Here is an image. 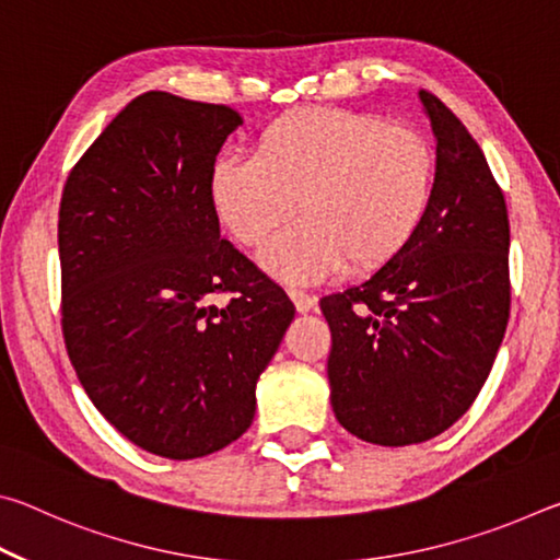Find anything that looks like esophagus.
<instances>
[{
  "label": "esophagus",
  "instance_id": "esophagus-1",
  "mask_svg": "<svg viewBox=\"0 0 560 560\" xmlns=\"http://www.w3.org/2000/svg\"><path fill=\"white\" fill-rule=\"evenodd\" d=\"M289 296H291L293 306H296L299 314H308V311L316 306V296H311V293H306V291L289 289Z\"/></svg>",
  "mask_w": 560,
  "mask_h": 560
}]
</instances>
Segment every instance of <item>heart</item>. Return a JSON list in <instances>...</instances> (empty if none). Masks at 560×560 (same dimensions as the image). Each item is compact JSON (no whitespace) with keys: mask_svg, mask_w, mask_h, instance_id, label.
Instances as JSON below:
<instances>
[{"mask_svg":"<svg viewBox=\"0 0 560 560\" xmlns=\"http://www.w3.org/2000/svg\"><path fill=\"white\" fill-rule=\"evenodd\" d=\"M438 153L424 132L373 113L303 108L261 130L257 155H222L210 173L214 212L236 242L273 236L261 267L293 283L377 271L410 246L430 214Z\"/></svg>","mask_w":560,"mask_h":560,"instance_id":"1","label":"heart"}]
</instances>
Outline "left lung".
<instances>
[{"label":"left lung","instance_id":"1","mask_svg":"<svg viewBox=\"0 0 560 560\" xmlns=\"http://www.w3.org/2000/svg\"><path fill=\"white\" fill-rule=\"evenodd\" d=\"M438 140L430 214L371 279L320 299L336 420L355 438L405 447L438 438L477 400L509 320V214L487 158L428 91Z\"/></svg>","mask_w":560,"mask_h":560}]
</instances>
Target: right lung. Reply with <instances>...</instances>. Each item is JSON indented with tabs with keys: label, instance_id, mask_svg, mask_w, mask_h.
Masks as SVG:
<instances>
[{
	"label": "right lung",
	"instance_id": "right-lung-1",
	"mask_svg": "<svg viewBox=\"0 0 560 560\" xmlns=\"http://www.w3.org/2000/svg\"><path fill=\"white\" fill-rule=\"evenodd\" d=\"M240 113L148 91L66 179L61 326L96 410L132 444L195 459L240 440L293 320L287 293L220 236L210 173ZM232 292L224 310L209 299Z\"/></svg>",
	"mask_w": 560,
	"mask_h": 560
}]
</instances>
